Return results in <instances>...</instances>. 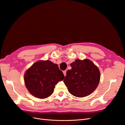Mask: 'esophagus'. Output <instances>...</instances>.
<instances>
[{
    "label": "esophagus",
    "instance_id": "obj_1",
    "mask_svg": "<svg viewBox=\"0 0 125 125\" xmlns=\"http://www.w3.org/2000/svg\"><path fill=\"white\" fill-rule=\"evenodd\" d=\"M63 72V74H64V76H65L66 75V70L64 71Z\"/></svg>",
    "mask_w": 125,
    "mask_h": 125
}]
</instances>
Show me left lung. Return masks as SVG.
I'll return each mask as SVG.
<instances>
[{
	"mask_svg": "<svg viewBox=\"0 0 125 125\" xmlns=\"http://www.w3.org/2000/svg\"><path fill=\"white\" fill-rule=\"evenodd\" d=\"M64 82L72 95L83 97L90 95L97 88L101 74L98 67L87 59H76L70 64Z\"/></svg>",
	"mask_w": 125,
	"mask_h": 125,
	"instance_id": "1",
	"label": "left lung"
}]
</instances>
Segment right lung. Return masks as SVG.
<instances>
[{
    "label": "right lung",
    "instance_id": "right-lung-1",
    "mask_svg": "<svg viewBox=\"0 0 125 125\" xmlns=\"http://www.w3.org/2000/svg\"><path fill=\"white\" fill-rule=\"evenodd\" d=\"M64 75L56 64L49 60H40L28 69L24 75L25 85L34 97L44 99L54 92L55 85Z\"/></svg>",
    "mask_w": 125,
    "mask_h": 125
}]
</instances>
